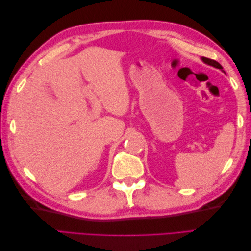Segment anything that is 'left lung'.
<instances>
[{
	"label": "left lung",
	"instance_id": "1",
	"mask_svg": "<svg viewBox=\"0 0 251 251\" xmlns=\"http://www.w3.org/2000/svg\"><path fill=\"white\" fill-rule=\"evenodd\" d=\"M202 60H203L205 64H207L209 66L218 68V69H221V70L223 69V67L220 65L218 62H216V60H214V59H210V58H207V57H202Z\"/></svg>",
	"mask_w": 251,
	"mask_h": 251
}]
</instances>
